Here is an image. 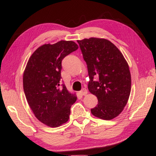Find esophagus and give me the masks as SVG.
Returning <instances> with one entry per match:
<instances>
[{"mask_svg": "<svg viewBox=\"0 0 156 156\" xmlns=\"http://www.w3.org/2000/svg\"><path fill=\"white\" fill-rule=\"evenodd\" d=\"M79 94L81 95H86L87 94V91L85 88H83L81 91H79Z\"/></svg>", "mask_w": 156, "mask_h": 156, "instance_id": "esophagus-1", "label": "esophagus"}]
</instances>
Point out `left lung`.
I'll return each instance as SVG.
<instances>
[{
  "label": "left lung",
  "instance_id": "8db88e82",
  "mask_svg": "<svg viewBox=\"0 0 156 156\" xmlns=\"http://www.w3.org/2000/svg\"><path fill=\"white\" fill-rule=\"evenodd\" d=\"M77 41L88 70V90L98 99L91 112L99 119H113L122 112L129 100L131 90L129 65L109 40L91 37Z\"/></svg>",
  "mask_w": 156,
  "mask_h": 156
}]
</instances>
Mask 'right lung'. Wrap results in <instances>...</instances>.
<instances>
[{
    "instance_id": "1",
    "label": "right lung",
    "mask_w": 156,
    "mask_h": 156,
    "mask_svg": "<svg viewBox=\"0 0 156 156\" xmlns=\"http://www.w3.org/2000/svg\"><path fill=\"white\" fill-rule=\"evenodd\" d=\"M72 41L45 44L31 55L23 76L27 101L39 121L50 127H58L69 119L70 107L76 101L65 85L61 84V62L66 56L77 50Z\"/></svg>"
}]
</instances>
